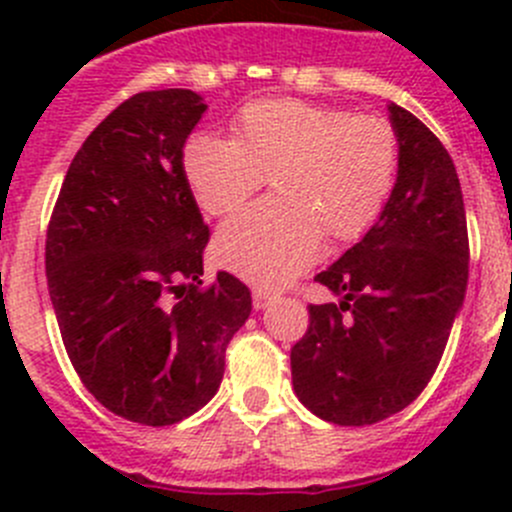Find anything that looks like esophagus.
I'll list each match as a JSON object with an SVG mask.
<instances>
[{
  "label": "esophagus",
  "mask_w": 512,
  "mask_h": 512,
  "mask_svg": "<svg viewBox=\"0 0 512 512\" xmlns=\"http://www.w3.org/2000/svg\"><path fill=\"white\" fill-rule=\"evenodd\" d=\"M275 297H277V292H275V289H270V287H255V289H252V304H255V309H265L267 304H270Z\"/></svg>",
  "instance_id": "34e87169"
}]
</instances>
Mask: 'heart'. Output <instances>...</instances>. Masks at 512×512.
<instances>
[{"label": "heart", "instance_id": "heart-1", "mask_svg": "<svg viewBox=\"0 0 512 512\" xmlns=\"http://www.w3.org/2000/svg\"><path fill=\"white\" fill-rule=\"evenodd\" d=\"M183 168L210 215L237 210L270 175L277 198L227 220L215 255L245 280L280 285L312 262L322 230L339 242L371 230L394 193L399 138L379 116L265 98L242 108L235 138H190Z\"/></svg>", "mask_w": 512, "mask_h": 512}]
</instances>
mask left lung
I'll return each mask as SVG.
<instances>
[{
    "instance_id": "left-lung-1",
    "label": "left lung",
    "mask_w": 512,
    "mask_h": 512,
    "mask_svg": "<svg viewBox=\"0 0 512 512\" xmlns=\"http://www.w3.org/2000/svg\"><path fill=\"white\" fill-rule=\"evenodd\" d=\"M394 193L371 230L314 282L342 302L309 304L292 347L294 394L337 426L399 414L431 381L468 285V225L443 143L391 103Z\"/></svg>"
}]
</instances>
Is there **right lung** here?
I'll use <instances>...</instances> for the list:
<instances>
[{
	"mask_svg": "<svg viewBox=\"0 0 512 512\" xmlns=\"http://www.w3.org/2000/svg\"><path fill=\"white\" fill-rule=\"evenodd\" d=\"M195 91H141L71 160L46 230V282L66 354L94 399L143 426L203 409L225 349L250 317V289L218 272L183 168L205 113Z\"/></svg>",
	"mask_w": 512,
	"mask_h": 512,
	"instance_id": "obj_1",
	"label": "right lung"
}]
</instances>
